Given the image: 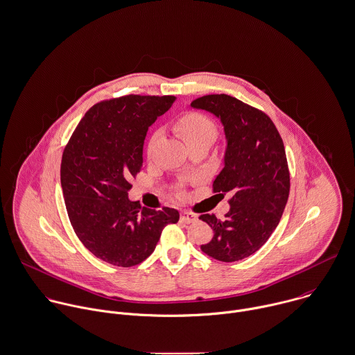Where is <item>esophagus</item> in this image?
<instances>
[{
    "label": "esophagus",
    "mask_w": 355,
    "mask_h": 355,
    "mask_svg": "<svg viewBox=\"0 0 355 355\" xmlns=\"http://www.w3.org/2000/svg\"><path fill=\"white\" fill-rule=\"evenodd\" d=\"M180 218H182V220H183L184 223H194V222L198 219L196 214H193V212H187V211L182 212Z\"/></svg>",
    "instance_id": "1"
}]
</instances>
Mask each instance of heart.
I'll return each mask as SVG.
<instances>
[{
	"label": "heart",
	"mask_w": 355,
	"mask_h": 355,
	"mask_svg": "<svg viewBox=\"0 0 355 355\" xmlns=\"http://www.w3.org/2000/svg\"><path fill=\"white\" fill-rule=\"evenodd\" d=\"M175 132L189 146L198 143L211 144L218 136V126L207 114L200 112H186L173 121ZM159 133L154 132L147 143V154H151Z\"/></svg>",
	"instance_id": "1"
}]
</instances>
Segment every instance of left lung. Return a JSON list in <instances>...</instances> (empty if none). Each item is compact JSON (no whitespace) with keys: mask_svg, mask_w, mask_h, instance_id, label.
I'll return each mask as SVG.
<instances>
[{"mask_svg":"<svg viewBox=\"0 0 355 355\" xmlns=\"http://www.w3.org/2000/svg\"><path fill=\"white\" fill-rule=\"evenodd\" d=\"M196 109L222 119L227 137L225 168L214 193L230 194L225 219L204 214L214 238L201 250L220 261H236L254 253L272 234L288 202L291 176L284 141L271 119L230 95H205Z\"/></svg>","mask_w":355,"mask_h":355,"instance_id":"obj_1","label":"left lung"}]
</instances>
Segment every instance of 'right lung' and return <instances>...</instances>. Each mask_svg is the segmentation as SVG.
<instances>
[{
  "instance_id": "1",
  "label": "right lung",
  "mask_w": 355,
  "mask_h": 355,
  "mask_svg": "<svg viewBox=\"0 0 355 355\" xmlns=\"http://www.w3.org/2000/svg\"><path fill=\"white\" fill-rule=\"evenodd\" d=\"M173 102L175 96L125 95L96 103L63 150L60 182L70 223L91 253L113 266L141 263L164 227L179 220L173 208L140 209L128 198L147 129Z\"/></svg>"
}]
</instances>
